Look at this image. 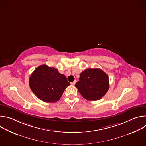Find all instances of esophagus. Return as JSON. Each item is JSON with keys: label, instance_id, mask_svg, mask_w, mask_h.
<instances>
[{"label": "esophagus", "instance_id": "34e87169", "mask_svg": "<svg viewBox=\"0 0 146 146\" xmlns=\"http://www.w3.org/2000/svg\"><path fill=\"white\" fill-rule=\"evenodd\" d=\"M76 81H74L73 82H71V84L72 85H73V86H74L75 85V84H76Z\"/></svg>", "mask_w": 146, "mask_h": 146}]
</instances>
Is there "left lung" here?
<instances>
[{"instance_id": "left-lung-1", "label": "left lung", "mask_w": 146, "mask_h": 146, "mask_svg": "<svg viewBox=\"0 0 146 146\" xmlns=\"http://www.w3.org/2000/svg\"><path fill=\"white\" fill-rule=\"evenodd\" d=\"M75 86L86 99L98 100L109 90V77L100 69H87L80 74L79 81Z\"/></svg>"}]
</instances>
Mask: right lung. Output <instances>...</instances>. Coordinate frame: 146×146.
Instances as JSON below:
<instances>
[{"mask_svg": "<svg viewBox=\"0 0 146 146\" xmlns=\"http://www.w3.org/2000/svg\"><path fill=\"white\" fill-rule=\"evenodd\" d=\"M69 85L65 75L46 65L39 66L29 77L31 90L39 99L46 102L59 100Z\"/></svg>", "mask_w": 146, "mask_h": 146, "instance_id": "right-lung-1", "label": "right lung"}]
</instances>
